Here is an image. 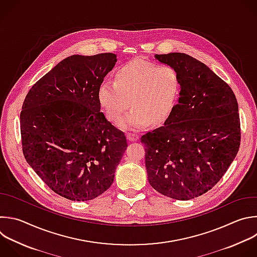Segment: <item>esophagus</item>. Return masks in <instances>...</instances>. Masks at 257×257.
Returning a JSON list of instances; mask_svg holds the SVG:
<instances>
[{"label": "esophagus", "mask_w": 257, "mask_h": 257, "mask_svg": "<svg viewBox=\"0 0 257 257\" xmlns=\"http://www.w3.org/2000/svg\"><path fill=\"white\" fill-rule=\"evenodd\" d=\"M126 136H127V139L129 141H137L139 139V135L137 133H134V132H128L126 134Z\"/></svg>", "instance_id": "34e87169"}]
</instances>
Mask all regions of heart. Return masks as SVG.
I'll list each match as a JSON object with an SVG mask.
<instances>
[{
	"mask_svg": "<svg viewBox=\"0 0 257 257\" xmlns=\"http://www.w3.org/2000/svg\"><path fill=\"white\" fill-rule=\"evenodd\" d=\"M182 92V78L172 65H159L135 59L122 65L115 73V81L104 80L98 99L106 117L113 123L120 121L130 106L133 110L120 122L124 129L143 130L168 119Z\"/></svg>",
	"mask_w": 257,
	"mask_h": 257,
	"instance_id": "1",
	"label": "heart"
}]
</instances>
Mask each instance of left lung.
Segmentation results:
<instances>
[{"mask_svg":"<svg viewBox=\"0 0 257 257\" xmlns=\"http://www.w3.org/2000/svg\"><path fill=\"white\" fill-rule=\"evenodd\" d=\"M178 69L179 103L164 124L141 137L150 186L188 201L210 191L224 176L240 146L236 97L205 63L186 53L156 54Z\"/></svg>","mask_w":257,"mask_h":257,"instance_id":"left-lung-1","label":"left lung"}]
</instances>
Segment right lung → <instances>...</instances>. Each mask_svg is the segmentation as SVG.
<instances>
[{"mask_svg": "<svg viewBox=\"0 0 257 257\" xmlns=\"http://www.w3.org/2000/svg\"><path fill=\"white\" fill-rule=\"evenodd\" d=\"M117 61L114 53L71 55L36 81L20 114L22 149L57 195L89 201L113 184L125 134L100 112L98 90Z\"/></svg>", "mask_w": 257, "mask_h": 257, "instance_id": "obj_1", "label": "right lung"}]
</instances>
